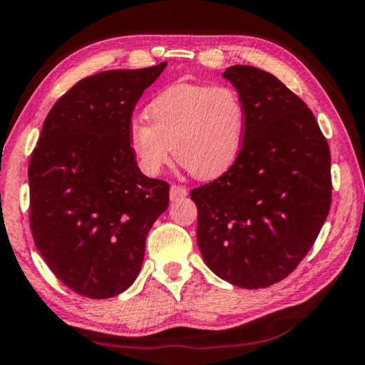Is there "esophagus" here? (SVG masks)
<instances>
[{
  "mask_svg": "<svg viewBox=\"0 0 365 365\" xmlns=\"http://www.w3.org/2000/svg\"><path fill=\"white\" fill-rule=\"evenodd\" d=\"M187 195H188V190L182 187V185H172V187H170V200H172V202L185 198Z\"/></svg>",
  "mask_w": 365,
  "mask_h": 365,
  "instance_id": "34e87169",
  "label": "esophagus"
}]
</instances>
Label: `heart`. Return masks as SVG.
<instances>
[{"instance_id": "obj_1", "label": "heart", "mask_w": 365, "mask_h": 365, "mask_svg": "<svg viewBox=\"0 0 365 365\" xmlns=\"http://www.w3.org/2000/svg\"><path fill=\"white\" fill-rule=\"evenodd\" d=\"M147 117L129 124V145L145 175L175 160L197 178H215L233 167L243 148L246 106L228 86L178 84L160 92Z\"/></svg>"}]
</instances>
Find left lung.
<instances>
[{"instance_id": "obj_1", "label": "left lung", "mask_w": 365, "mask_h": 365, "mask_svg": "<svg viewBox=\"0 0 365 365\" xmlns=\"http://www.w3.org/2000/svg\"><path fill=\"white\" fill-rule=\"evenodd\" d=\"M223 78L246 106L243 148L190 198L208 268L258 289L291 274L314 245L331 207V152L309 107L273 74L232 66Z\"/></svg>"}]
</instances>
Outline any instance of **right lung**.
Segmentation results:
<instances>
[{
    "mask_svg": "<svg viewBox=\"0 0 365 365\" xmlns=\"http://www.w3.org/2000/svg\"><path fill=\"white\" fill-rule=\"evenodd\" d=\"M167 63L81 79L53 106L31 153L29 223L61 283L91 299L120 294L140 271L170 185L148 178L129 145L132 112Z\"/></svg>",
    "mask_w": 365,
    "mask_h": 365,
    "instance_id": "obj_1",
    "label": "right lung"
}]
</instances>
